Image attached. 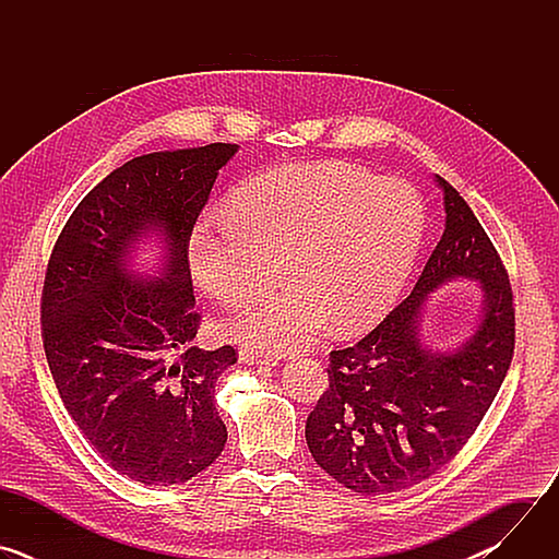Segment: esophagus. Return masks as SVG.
Instances as JSON below:
<instances>
[{"instance_id":"34e87169","label":"esophagus","mask_w":559,"mask_h":559,"mask_svg":"<svg viewBox=\"0 0 559 559\" xmlns=\"http://www.w3.org/2000/svg\"><path fill=\"white\" fill-rule=\"evenodd\" d=\"M238 360L246 362V365H265V367H274L278 362V358H274V356H265V354L250 352V349L238 352Z\"/></svg>"}]
</instances>
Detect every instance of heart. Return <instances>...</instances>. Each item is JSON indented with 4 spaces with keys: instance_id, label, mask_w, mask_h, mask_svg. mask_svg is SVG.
I'll list each match as a JSON object with an SVG mask.
<instances>
[{
    "instance_id": "heart-1",
    "label": "heart",
    "mask_w": 559,
    "mask_h": 559,
    "mask_svg": "<svg viewBox=\"0 0 559 559\" xmlns=\"http://www.w3.org/2000/svg\"><path fill=\"white\" fill-rule=\"evenodd\" d=\"M420 192L345 162L281 166L238 186L225 214L188 236L197 285L234 305L252 294L270 259L285 285L259 294L218 325L225 341L294 354L378 318L401 294L425 234Z\"/></svg>"
}]
</instances>
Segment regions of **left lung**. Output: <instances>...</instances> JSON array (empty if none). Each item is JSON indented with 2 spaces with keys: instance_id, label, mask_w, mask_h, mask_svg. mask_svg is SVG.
Listing matches in <instances>:
<instances>
[{
  "instance_id": "1",
  "label": "left lung",
  "mask_w": 559,
  "mask_h": 559,
  "mask_svg": "<svg viewBox=\"0 0 559 559\" xmlns=\"http://www.w3.org/2000/svg\"><path fill=\"white\" fill-rule=\"evenodd\" d=\"M444 231L412 294L360 343L330 354V389L307 418L316 464L362 496L420 485L466 444L489 412L515 347L509 274L460 192L436 175ZM453 280H475L481 318L449 353L421 338V309Z\"/></svg>"
}]
</instances>
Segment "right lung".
I'll return each instance as SVG.
<instances>
[{
  "mask_svg": "<svg viewBox=\"0 0 559 559\" xmlns=\"http://www.w3.org/2000/svg\"><path fill=\"white\" fill-rule=\"evenodd\" d=\"M236 143L152 152L110 173L79 203L48 261L41 336L61 401L130 480L183 485L227 442L214 405L218 376L236 362L223 345H192L201 316L188 236ZM154 235V275L131 252Z\"/></svg>",
  "mask_w": 559,
  "mask_h": 559,
  "instance_id": "1",
  "label": "right lung"
}]
</instances>
